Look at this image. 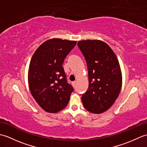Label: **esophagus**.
<instances>
[{"label": "esophagus", "mask_w": 147, "mask_h": 147, "mask_svg": "<svg viewBox=\"0 0 147 147\" xmlns=\"http://www.w3.org/2000/svg\"><path fill=\"white\" fill-rule=\"evenodd\" d=\"M72 85H73V87H75L76 86V81H74V82H72Z\"/></svg>", "instance_id": "34e87169"}]
</instances>
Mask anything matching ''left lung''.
<instances>
[{"label":"left lung","mask_w":147,"mask_h":147,"mask_svg":"<svg viewBox=\"0 0 147 147\" xmlns=\"http://www.w3.org/2000/svg\"><path fill=\"white\" fill-rule=\"evenodd\" d=\"M78 46L88 70L89 86L82 96L83 107L92 113H102L113 105L120 93L119 64L110 47L100 40H82Z\"/></svg>","instance_id":"8db88e82"}]
</instances>
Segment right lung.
I'll use <instances>...</instances> for the list:
<instances>
[{
    "label": "right lung",
    "mask_w": 147,
    "mask_h": 147,
    "mask_svg": "<svg viewBox=\"0 0 147 147\" xmlns=\"http://www.w3.org/2000/svg\"><path fill=\"white\" fill-rule=\"evenodd\" d=\"M76 41L54 38L43 43L31 59L30 92L43 110L56 113L66 107L73 87L68 83L62 64Z\"/></svg>",
    "instance_id": "add662e5"
}]
</instances>
